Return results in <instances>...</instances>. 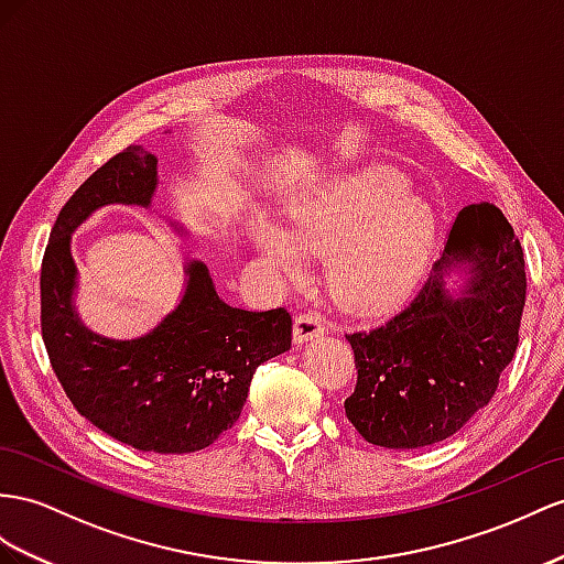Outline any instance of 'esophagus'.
Masks as SVG:
<instances>
[{"label": "esophagus", "mask_w": 564, "mask_h": 564, "mask_svg": "<svg viewBox=\"0 0 564 564\" xmlns=\"http://www.w3.org/2000/svg\"><path fill=\"white\" fill-rule=\"evenodd\" d=\"M324 322L319 314H312V312H302L295 316V326H293V338L295 343H307L312 338H319L324 336Z\"/></svg>", "instance_id": "34e87169"}]
</instances>
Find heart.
Here are the masks:
<instances>
[{
  "mask_svg": "<svg viewBox=\"0 0 564 564\" xmlns=\"http://www.w3.org/2000/svg\"><path fill=\"white\" fill-rule=\"evenodd\" d=\"M288 226L297 248L328 254L330 293L359 312H381L405 297L420 281L436 238V214L388 169L328 183L300 202ZM254 245L276 276L302 273V259L281 230L259 226Z\"/></svg>",
  "mask_w": 564,
  "mask_h": 564,
  "instance_id": "b5f03b06",
  "label": "heart"
}]
</instances>
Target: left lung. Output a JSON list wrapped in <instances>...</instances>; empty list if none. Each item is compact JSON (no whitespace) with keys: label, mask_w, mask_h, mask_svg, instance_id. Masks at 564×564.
Returning a JSON list of instances; mask_svg holds the SVG:
<instances>
[{"label":"left lung","mask_w":564,"mask_h":564,"mask_svg":"<svg viewBox=\"0 0 564 564\" xmlns=\"http://www.w3.org/2000/svg\"><path fill=\"white\" fill-rule=\"evenodd\" d=\"M459 263L475 279L451 296L444 276ZM431 269L420 293L386 324L345 334L357 367L345 414L373 445L405 451L453 436L496 395L519 345L524 252L498 207L462 209Z\"/></svg>","instance_id":"8db88e82"}]
</instances>
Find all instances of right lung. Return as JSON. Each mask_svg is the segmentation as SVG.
<instances>
[{
  "mask_svg": "<svg viewBox=\"0 0 564 564\" xmlns=\"http://www.w3.org/2000/svg\"><path fill=\"white\" fill-rule=\"evenodd\" d=\"M154 187V154L131 144L68 197L42 257L40 326L56 379L85 420L138 451L181 455L236 424L257 367L291 350L293 319L285 307L226 305L209 269L191 262L181 305L152 334L109 340L85 328L70 305V234L97 207H148Z\"/></svg>",
  "mask_w": 564,
  "mask_h": 564,
  "instance_id": "obj_1",
  "label": "right lung"
}]
</instances>
